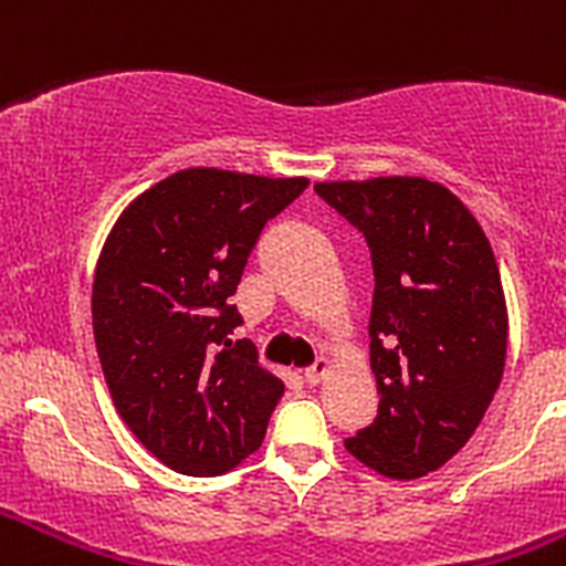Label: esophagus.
Listing matches in <instances>:
<instances>
[{"instance_id": "obj_1", "label": "esophagus", "mask_w": 566, "mask_h": 566, "mask_svg": "<svg viewBox=\"0 0 566 566\" xmlns=\"http://www.w3.org/2000/svg\"><path fill=\"white\" fill-rule=\"evenodd\" d=\"M328 371H332V363H328L326 357H319L317 363H314L312 368H308V371H306V382L308 385H319V382H323V379L328 377Z\"/></svg>"}]
</instances>
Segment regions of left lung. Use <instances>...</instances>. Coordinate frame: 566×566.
<instances>
[{"label": "left lung", "mask_w": 566, "mask_h": 566, "mask_svg": "<svg viewBox=\"0 0 566 566\" xmlns=\"http://www.w3.org/2000/svg\"><path fill=\"white\" fill-rule=\"evenodd\" d=\"M365 234L374 263L379 411L345 451L388 479L442 468L476 433L507 357V303L488 234L448 187L417 175L314 184Z\"/></svg>", "instance_id": "1"}]
</instances>
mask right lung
I'll list each match as a JSON object with an SVG mask.
<instances>
[{"instance_id":"1","label":"right lung","mask_w":566,"mask_h":566,"mask_svg":"<svg viewBox=\"0 0 566 566\" xmlns=\"http://www.w3.org/2000/svg\"><path fill=\"white\" fill-rule=\"evenodd\" d=\"M308 178L192 167L127 203L93 277V334L115 411L158 462L221 476L266 437L283 382L229 303L269 218Z\"/></svg>"}]
</instances>
